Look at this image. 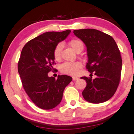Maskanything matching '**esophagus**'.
Masks as SVG:
<instances>
[{"mask_svg": "<svg viewBox=\"0 0 134 134\" xmlns=\"http://www.w3.org/2000/svg\"><path fill=\"white\" fill-rule=\"evenodd\" d=\"M78 79H79V78L77 77H72V80H78Z\"/></svg>", "mask_w": 134, "mask_h": 134, "instance_id": "obj_1", "label": "esophagus"}]
</instances>
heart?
I'll use <instances>...</instances> for the list:
<instances>
[{
  "label": "heart",
  "mask_w": 134,
  "mask_h": 134,
  "mask_svg": "<svg viewBox=\"0 0 134 134\" xmlns=\"http://www.w3.org/2000/svg\"><path fill=\"white\" fill-rule=\"evenodd\" d=\"M69 44L75 52L83 49V44L82 42L79 40L73 39L69 41ZM63 48L62 44L59 43L55 47L54 51V56L56 60L60 59L61 57V53ZM82 67V64L79 62H68L65 63L61 66V71L66 74L71 75V76H76L79 72V70Z\"/></svg>",
  "instance_id": "obj_1"
}]
</instances>
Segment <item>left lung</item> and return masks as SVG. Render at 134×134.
Wrapping results in <instances>:
<instances>
[{
  "mask_svg": "<svg viewBox=\"0 0 134 134\" xmlns=\"http://www.w3.org/2000/svg\"><path fill=\"white\" fill-rule=\"evenodd\" d=\"M73 32L87 47V69L96 76L94 79L82 77L87 82L82 96L90 103L107 101L114 95L120 80L122 59L118 46L111 36L96 29Z\"/></svg>",
  "mask_w": 134,
  "mask_h": 134,
  "instance_id": "1",
  "label": "left lung"
}]
</instances>
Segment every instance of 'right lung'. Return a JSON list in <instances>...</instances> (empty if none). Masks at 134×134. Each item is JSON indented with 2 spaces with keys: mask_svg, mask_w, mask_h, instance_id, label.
Wrapping results in <instances>:
<instances>
[{
  "mask_svg": "<svg viewBox=\"0 0 134 134\" xmlns=\"http://www.w3.org/2000/svg\"><path fill=\"white\" fill-rule=\"evenodd\" d=\"M70 33V30L45 32L27 43L21 51L18 69L22 83L30 99L41 109L57 107L72 80L66 75H58L57 80L48 76L54 63L55 47Z\"/></svg>",
  "mask_w": 134,
  "mask_h": 134,
  "instance_id": "1",
  "label": "right lung"
}]
</instances>
